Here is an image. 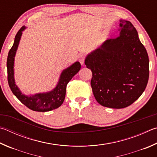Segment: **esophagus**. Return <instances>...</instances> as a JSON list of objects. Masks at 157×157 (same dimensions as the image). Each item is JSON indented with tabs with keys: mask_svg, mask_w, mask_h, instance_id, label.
<instances>
[{
	"mask_svg": "<svg viewBox=\"0 0 157 157\" xmlns=\"http://www.w3.org/2000/svg\"><path fill=\"white\" fill-rule=\"evenodd\" d=\"M84 60H85V58H84V55H81L79 57V62H80L81 64H84Z\"/></svg>",
	"mask_w": 157,
	"mask_h": 157,
	"instance_id": "obj_1",
	"label": "esophagus"
}]
</instances>
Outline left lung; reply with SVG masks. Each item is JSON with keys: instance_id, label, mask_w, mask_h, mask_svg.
I'll return each mask as SVG.
<instances>
[{"instance_id": "obj_1", "label": "left lung", "mask_w": 157, "mask_h": 157, "mask_svg": "<svg viewBox=\"0 0 157 157\" xmlns=\"http://www.w3.org/2000/svg\"><path fill=\"white\" fill-rule=\"evenodd\" d=\"M119 22L117 38L104 41L84 62L92 71L90 84L97 101L111 108H124L135 102L149 78V58L137 31L130 21Z\"/></svg>"}]
</instances>
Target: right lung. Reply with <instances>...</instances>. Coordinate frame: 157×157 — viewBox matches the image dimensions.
Segmentation results:
<instances>
[{
    "instance_id": "obj_1",
    "label": "right lung",
    "mask_w": 157,
    "mask_h": 157,
    "mask_svg": "<svg viewBox=\"0 0 157 157\" xmlns=\"http://www.w3.org/2000/svg\"><path fill=\"white\" fill-rule=\"evenodd\" d=\"M26 28L25 26H22L18 31L15 36L13 46L8 53L7 60L8 84L13 95L29 109L38 112H47L59 108L63 103L66 95L67 85L73 78V77L80 70L81 64L79 62H75L70 67L62 71L58 84L51 91L36 93L31 95H25L16 84L13 67L15 56L21 40L22 31Z\"/></svg>"
}]
</instances>
